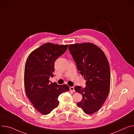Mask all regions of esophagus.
<instances>
[{
    "label": "esophagus",
    "instance_id": "obj_1",
    "mask_svg": "<svg viewBox=\"0 0 134 134\" xmlns=\"http://www.w3.org/2000/svg\"><path fill=\"white\" fill-rule=\"evenodd\" d=\"M69 89H70V90H71V91H72V92H75V90H74V88L73 87H70V88H69Z\"/></svg>",
    "mask_w": 134,
    "mask_h": 134
}]
</instances>
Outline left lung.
Returning <instances> with one entry per match:
<instances>
[{
	"instance_id": "8db88e82",
	"label": "left lung",
	"mask_w": 134,
	"mask_h": 134,
	"mask_svg": "<svg viewBox=\"0 0 134 134\" xmlns=\"http://www.w3.org/2000/svg\"><path fill=\"white\" fill-rule=\"evenodd\" d=\"M68 49L79 72L86 80L85 88H74L82 95L77 105L84 113L92 114L100 108L109 93L111 73L108 60L101 48L91 43L70 44Z\"/></svg>"
}]
</instances>
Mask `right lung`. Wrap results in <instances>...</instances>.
<instances>
[{"mask_svg":"<svg viewBox=\"0 0 134 134\" xmlns=\"http://www.w3.org/2000/svg\"><path fill=\"white\" fill-rule=\"evenodd\" d=\"M67 47L68 45L47 43L33 51L27 59L24 74L26 93L34 107L43 115L57 107L59 96L69 90L67 84L49 81L53 77L55 60Z\"/></svg>","mask_w":134,"mask_h":134,"instance_id":"1","label":"right lung"}]
</instances>
